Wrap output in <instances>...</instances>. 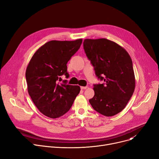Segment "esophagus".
<instances>
[{"label":"esophagus","mask_w":159,"mask_h":159,"mask_svg":"<svg viewBox=\"0 0 159 159\" xmlns=\"http://www.w3.org/2000/svg\"><path fill=\"white\" fill-rule=\"evenodd\" d=\"M87 88H88L87 86H81V87H80V89H87Z\"/></svg>","instance_id":"obj_1"}]
</instances>
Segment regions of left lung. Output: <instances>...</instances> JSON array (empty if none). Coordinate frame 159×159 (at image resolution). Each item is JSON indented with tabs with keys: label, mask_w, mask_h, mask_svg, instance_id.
I'll list each match as a JSON object with an SVG mask.
<instances>
[{
	"label": "left lung",
	"mask_w": 159,
	"mask_h": 159,
	"mask_svg": "<svg viewBox=\"0 0 159 159\" xmlns=\"http://www.w3.org/2000/svg\"><path fill=\"white\" fill-rule=\"evenodd\" d=\"M84 52L104 84H95L94 97L89 100L93 109L111 116L123 110L135 88L132 60L127 51L106 39H85Z\"/></svg>",
	"instance_id": "1"
}]
</instances>
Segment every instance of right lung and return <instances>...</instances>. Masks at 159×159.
<instances>
[{"label": "right lung", "mask_w": 159, "mask_h": 159, "mask_svg": "<svg viewBox=\"0 0 159 159\" xmlns=\"http://www.w3.org/2000/svg\"><path fill=\"white\" fill-rule=\"evenodd\" d=\"M82 39L51 40L39 48L31 57L26 71L28 93L43 115L55 119L71 108L80 92V86L59 83L67 72V63L80 48Z\"/></svg>", "instance_id": "1"}]
</instances>
